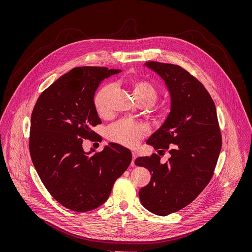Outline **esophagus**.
<instances>
[{
    "label": "esophagus",
    "instance_id": "34e87169",
    "mask_svg": "<svg viewBox=\"0 0 252 252\" xmlns=\"http://www.w3.org/2000/svg\"><path fill=\"white\" fill-rule=\"evenodd\" d=\"M137 158V154L135 152H132L131 166H135V159Z\"/></svg>",
    "mask_w": 252,
    "mask_h": 252
}]
</instances>
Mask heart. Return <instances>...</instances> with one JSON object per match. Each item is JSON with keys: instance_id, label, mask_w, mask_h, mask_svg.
Returning a JSON list of instances; mask_svg holds the SVG:
<instances>
[{"instance_id": "1", "label": "heart", "mask_w": 252, "mask_h": 252, "mask_svg": "<svg viewBox=\"0 0 252 252\" xmlns=\"http://www.w3.org/2000/svg\"><path fill=\"white\" fill-rule=\"evenodd\" d=\"M133 95L139 103H144L148 106L152 105L157 100L158 90L156 87L145 80H131L129 82ZM113 86L105 85L97 93L94 98V106L100 115L108 113V97ZM167 110L166 106L159 108V113H164ZM148 133V127L141 123L130 120L119 121L111 125L107 130L108 138L117 144L133 147L145 137Z\"/></svg>"}]
</instances>
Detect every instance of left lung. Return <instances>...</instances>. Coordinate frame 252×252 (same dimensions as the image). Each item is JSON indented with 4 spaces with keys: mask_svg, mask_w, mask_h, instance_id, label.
Segmentation results:
<instances>
[{
    "mask_svg": "<svg viewBox=\"0 0 252 252\" xmlns=\"http://www.w3.org/2000/svg\"><path fill=\"white\" fill-rule=\"evenodd\" d=\"M167 87L170 112L162 126L146 144L168 150L170 158H136L135 164L148 169L149 183L139 196L145 209L157 216L176 213L193 201L214 175L222 147L216 105L203 85L179 65L148 61Z\"/></svg>",
    "mask_w": 252,
    "mask_h": 252,
    "instance_id": "1",
    "label": "left lung"
}]
</instances>
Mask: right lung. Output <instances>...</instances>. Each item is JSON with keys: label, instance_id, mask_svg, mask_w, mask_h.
<instances>
[{"label": "right lung", "instance_id": "1", "mask_svg": "<svg viewBox=\"0 0 252 252\" xmlns=\"http://www.w3.org/2000/svg\"><path fill=\"white\" fill-rule=\"evenodd\" d=\"M122 72L106 67H77L63 74L36 100L31 115L29 149L36 172L62 206L74 212L94 210L108 199L115 180L131 162L129 149L110 143L89 156L83 139L102 122L94 106L98 86Z\"/></svg>", "mask_w": 252, "mask_h": 252}]
</instances>
